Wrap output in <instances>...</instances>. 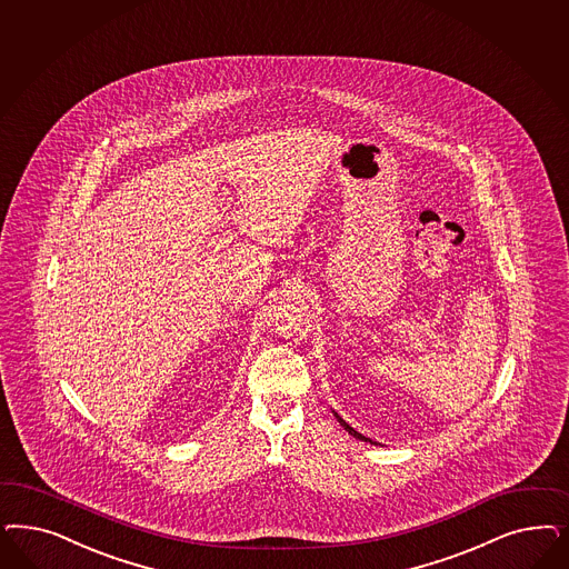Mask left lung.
I'll list each match as a JSON object with an SVG mask.
<instances>
[{"label":"left lung","instance_id":"obj_1","mask_svg":"<svg viewBox=\"0 0 569 569\" xmlns=\"http://www.w3.org/2000/svg\"><path fill=\"white\" fill-rule=\"evenodd\" d=\"M335 417H337V419H339V422H341V425H343V427H346V429H348L349 433H351V436H353V438H358V440H362V441H370V440H368V438H365V436H362V433H358V431H356V429H353V427H349L348 422L343 421V419H341V417H339V415H335Z\"/></svg>","mask_w":569,"mask_h":569}]
</instances>
